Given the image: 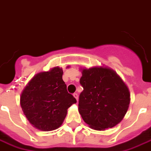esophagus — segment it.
<instances>
[{"mask_svg": "<svg viewBox=\"0 0 151 151\" xmlns=\"http://www.w3.org/2000/svg\"><path fill=\"white\" fill-rule=\"evenodd\" d=\"M73 97L76 98V100H77V101L78 100V94L77 93H73Z\"/></svg>", "mask_w": 151, "mask_h": 151, "instance_id": "esophagus-1", "label": "esophagus"}]
</instances>
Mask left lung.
Listing matches in <instances>:
<instances>
[{"label": "left lung", "mask_w": 151, "mask_h": 151, "mask_svg": "<svg viewBox=\"0 0 151 151\" xmlns=\"http://www.w3.org/2000/svg\"><path fill=\"white\" fill-rule=\"evenodd\" d=\"M78 111L92 129L112 128L123 119L130 94L127 85L114 70L107 67L82 69Z\"/></svg>", "instance_id": "1"}]
</instances>
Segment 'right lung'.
I'll return each mask as SVG.
<instances>
[{"label":"right lung","instance_id":"1","mask_svg":"<svg viewBox=\"0 0 151 151\" xmlns=\"http://www.w3.org/2000/svg\"><path fill=\"white\" fill-rule=\"evenodd\" d=\"M63 70L53 67L50 71L37 73L24 87L20 103L30 123L40 130L50 131L59 128L68 108L77 102L67 92L62 80Z\"/></svg>","mask_w":151,"mask_h":151}]
</instances>
